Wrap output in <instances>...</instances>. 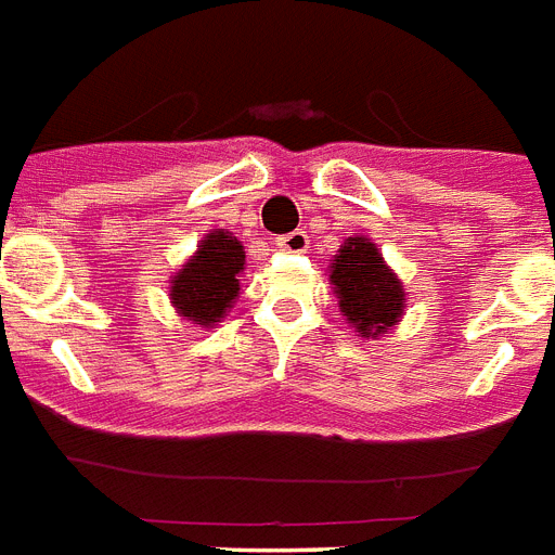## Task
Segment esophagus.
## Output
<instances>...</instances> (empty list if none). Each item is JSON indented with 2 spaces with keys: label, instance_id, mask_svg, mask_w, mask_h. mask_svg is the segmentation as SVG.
Here are the masks:
<instances>
[{
  "label": "esophagus",
  "instance_id": "obj_1",
  "mask_svg": "<svg viewBox=\"0 0 555 555\" xmlns=\"http://www.w3.org/2000/svg\"><path fill=\"white\" fill-rule=\"evenodd\" d=\"M274 246L281 251H295V255H300V251L309 249V235H306L304 229H295V232H288V235H281L278 241H274Z\"/></svg>",
  "mask_w": 555,
  "mask_h": 555
}]
</instances>
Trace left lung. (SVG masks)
I'll return each instance as SVG.
<instances>
[{"label":"left lung","instance_id":"1","mask_svg":"<svg viewBox=\"0 0 555 555\" xmlns=\"http://www.w3.org/2000/svg\"><path fill=\"white\" fill-rule=\"evenodd\" d=\"M340 311L363 337L386 334L405 309V292L369 237H349L332 263Z\"/></svg>","mask_w":555,"mask_h":555}]
</instances>
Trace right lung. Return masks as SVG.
<instances>
[{
    "mask_svg": "<svg viewBox=\"0 0 555 555\" xmlns=\"http://www.w3.org/2000/svg\"><path fill=\"white\" fill-rule=\"evenodd\" d=\"M244 246L235 237L218 229L209 232L201 249L192 255L176 281L169 286V297L178 314L198 323V326H215L221 323L223 311L241 295L237 274L244 269Z\"/></svg>",
    "mask_w": 555,
    "mask_h": 555,
    "instance_id": "1",
    "label": "right lung"
}]
</instances>
